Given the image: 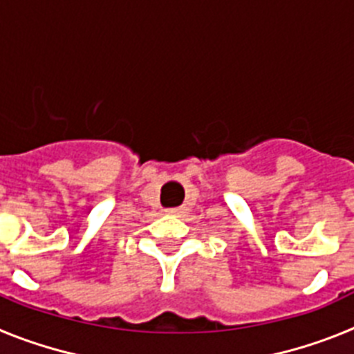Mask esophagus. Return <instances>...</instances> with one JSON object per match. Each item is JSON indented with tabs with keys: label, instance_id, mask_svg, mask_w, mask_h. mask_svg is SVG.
Wrapping results in <instances>:
<instances>
[{
	"label": "esophagus",
	"instance_id": "1",
	"mask_svg": "<svg viewBox=\"0 0 354 354\" xmlns=\"http://www.w3.org/2000/svg\"><path fill=\"white\" fill-rule=\"evenodd\" d=\"M165 212H167V214H171V216H179L180 212H183V209H180V207H171V209H167V211H165Z\"/></svg>",
	"mask_w": 354,
	"mask_h": 354
}]
</instances>
